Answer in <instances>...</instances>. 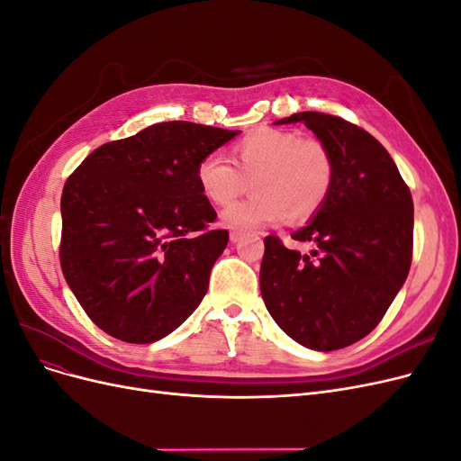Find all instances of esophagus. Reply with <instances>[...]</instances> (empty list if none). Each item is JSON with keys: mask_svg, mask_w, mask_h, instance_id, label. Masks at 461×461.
Instances as JSON below:
<instances>
[{"mask_svg": "<svg viewBox=\"0 0 461 461\" xmlns=\"http://www.w3.org/2000/svg\"><path fill=\"white\" fill-rule=\"evenodd\" d=\"M240 240H242V232L240 230H230V242L236 244V242H240Z\"/></svg>", "mask_w": 461, "mask_h": 461, "instance_id": "34e87169", "label": "esophagus"}]
</instances>
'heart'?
Masks as SVG:
<instances>
[{"instance_id": "obj_1", "label": "heart", "mask_w": 461, "mask_h": 461, "mask_svg": "<svg viewBox=\"0 0 461 461\" xmlns=\"http://www.w3.org/2000/svg\"><path fill=\"white\" fill-rule=\"evenodd\" d=\"M232 163L221 153H207L198 163L196 180L203 196L227 205L248 190L256 194L229 205L221 219L230 229L254 230L313 217L332 188L330 151L313 138L278 129H258L230 148Z\"/></svg>"}]
</instances>
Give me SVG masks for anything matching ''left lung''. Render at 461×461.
I'll return each mask as SVG.
<instances>
[{
  "instance_id": "8db88e82",
  "label": "left lung",
  "mask_w": 461,
  "mask_h": 461,
  "mask_svg": "<svg viewBox=\"0 0 461 461\" xmlns=\"http://www.w3.org/2000/svg\"><path fill=\"white\" fill-rule=\"evenodd\" d=\"M308 127L330 151L334 180L323 207L292 240L310 254L265 239L259 286L265 308L292 340L340 350L379 325L406 283L413 200L379 140L340 117L302 111L275 124Z\"/></svg>"
}]
</instances>
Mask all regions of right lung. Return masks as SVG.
Masks as SVG:
<instances>
[{"label":"right lung","mask_w":461,"mask_h":461,"mask_svg":"<svg viewBox=\"0 0 461 461\" xmlns=\"http://www.w3.org/2000/svg\"><path fill=\"white\" fill-rule=\"evenodd\" d=\"M240 131L158 122L94 149L61 196V269L82 310L113 339L158 342L203 300L227 248L198 163Z\"/></svg>","instance_id":"obj_1"}]
</instances>
